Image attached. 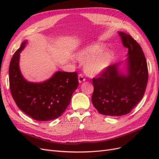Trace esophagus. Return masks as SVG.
<instances>
[{"mask_svg": "<svg viewBox=\"0 0 159 159\" xmlns=\"http://www.w3.org/2000/svg\"><path fill=\"white\" fill-rule=\"evenodd\" d=\"M78 79H79V83H83V82H84V81L85 80V78L84 77V76L83 75V74H79V75Z\"/></svg>", "mask_w": 159, "mask_h": 159, "instance_id": "1", "label": "esophagus"}]
</instances>
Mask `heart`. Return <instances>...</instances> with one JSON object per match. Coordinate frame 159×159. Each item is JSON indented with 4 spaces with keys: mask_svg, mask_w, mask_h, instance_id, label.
<instances>
[{
    "mask_svg": "<svg viewBox=\"0 0 159 159\" xmlns=\"http://www.w3.org/2000/svg\"><path fill=\"white\" fill-rule=\"evenodd\" d=\"M104 47L101 45H90L82 49L76 54V60L84 63L85 73L94 76L102 73L109 65L112 59L111 52L106 51L99 53Z\"/></svg>",
    "mask_w": 159,
    "mask_h": 159,
    "instance_id": "1",
    "label": "heart"
}]
</instances>
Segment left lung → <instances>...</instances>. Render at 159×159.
I'll return each mask as SVG.
<instances>
[{"label":"left lung","mask_w":159,"mask_h":159,"mask_svg":"<svg viewBox=\"0 0 159 159\" xmlns=\"http://www.w3.org/2000/svg\"><path fill=\"white\" fill-rule=\"evenodd\" d=\"M128 49L127 75L120 74L118 64L110 65L93 79L92 102L100 114L121 116L128 113L144 96L148 82V67L139 44L130 35L119 33Z\"/></svg>","instance_id":"obj_1"}]
</instances>
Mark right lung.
<instances>
[{
  "label": "right lung",
  "mask_w": 159,
  "mask_h": 159,
  "mask_svg": "<svg viewBox=\"0 0 159 159\" xmlns=\"http://www.w3.org/2000/svg\"><path fill=\"white\" fill-rule=\"evenodd\" d=\"M25 42L12 56L9 66V84L13 99L19 108L38 121H50L60 117L69 105L79 86L76 72L58 71L42 83L25 80L19 69L20 53Z\"/></svg>",
  "instance_id": "obj_1"
}]
</instances>
